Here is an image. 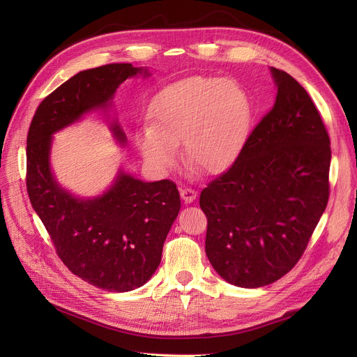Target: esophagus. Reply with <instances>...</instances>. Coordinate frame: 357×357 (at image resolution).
I'll return each mask as SVG.
<instances>
[{
	"label": "esophagus",
	"mask_w": 357,
	"mask_h": 357,
	"mask_svg": "<svg viewBox=\"0 0 357 357\" xmlns=\"http://www.w3.org/2000/svg\"><path fill=\"white\" fill-rule=\"evenodd\" d=\"M181 197H182V199L186 202V204H190V202H192L195 198H197V191L195 190H192V188H182L181 191Z\"/></svg>",
	"instance_id": "34e87169"
}]
</instances>
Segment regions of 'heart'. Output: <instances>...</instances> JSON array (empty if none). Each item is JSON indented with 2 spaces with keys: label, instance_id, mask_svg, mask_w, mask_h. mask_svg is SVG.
<instances>
[{
  "label": "heart",
  "instance_id": "b5f03b06",
  "mask_svg": "<svg viewBox=\"0 0 357 357\" xmlns=\"http://www.w3.org/2000/svg\"><path fill=\"white\" fill-rule=\"evenodd\" d=\"M249 121V98L238 84L192 77L159 93L150 127L140 131L136 143L144 160L158 171L176 163V144L183 142L186 163L201 172L217 174L240 153Z\"/></svg>",
  "mask_w": 357,
  "mask_h": 357
}]
</instances>
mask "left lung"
I'll list each match as a JSON object with an SVG mask.
<instances>
[{
	"instance_id": "obj_1",
	"label": "left lung",
	"mask_w": 357,
	"mask_h": 357,
	"mask_svg": "<svg viewBox=\"0 0 357 357\" xmlns=\"http://www.w3.org/2000/svg\"><path fill=\"white\" fill-rule=\"evenodd\" d=\"M271 70L272 109L199 195L205 253L222 279L241 288L269 285L298 264L330 195L331 147L320 112L289 73Z\"/></svg>"
}]
</instances>
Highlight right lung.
Listing matches in <instances>:
<instances>
[{
	"mask_svg": "<svg viewBox=\"0 0 357 357\" xmlns=\"http://www.w3.org/2000/svg\"><path fill=\"white\" fill-rule=\"evenodd\" d=\"M142 72L131 63H109L77 73L37 107L27 135V192L56 253L72 273L111 292L133 291L158 269L181 208L176 183L143 182L120 171L101 197L75 198L50 172V143L54 131L107 107L119 85ZM111 130L126 142L119 124Z\"/></svg>",
	"mask_w": 357,
	"mask_h": 357,
	"instance_id": "obj_1",
	"label": "right lung"
}]
</instances>
